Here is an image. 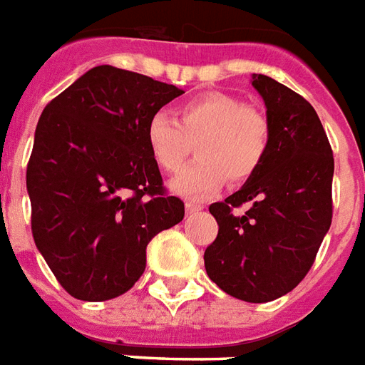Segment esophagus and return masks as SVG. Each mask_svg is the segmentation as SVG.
<instances>
[{
    "instance_id": "34e87169",
    "label": "esophagus",
    "mask_w": 365,
    "mask_h": 365,
    "mask_svg": "<svg viewBox=\"0 0 365 365\" xmlns=\"http://www.w3.org/2000/svg\"><path fill=\"white\" fill-rule=\"evenodd\" d=\"M201 205H197V202H191V201H187L185 202V212L187 214H193V212H197V210H201Z\"/></svg>"
}]
</instances>
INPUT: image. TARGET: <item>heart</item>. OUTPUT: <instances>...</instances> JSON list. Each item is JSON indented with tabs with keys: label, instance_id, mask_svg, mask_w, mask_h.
Listing matches in <instances>:
<instances>
[{
	"label": "heart",
	"instance_id": "b5f03b06",
	"mask_svg": "<svg viewBox=\"0 0 365 365\" xmlns=\"http://www.w3.org/2000/svg\"><path fill=\"white\" fill-rule=\"evenodd\" d=\"M149 155L166 174H176L197 145V163L170 182L185 199H205L230 183H243L260 168L269 147L268 118L239 97L208 91L178 107V120L155 113L145 124Z\"/></svg>",
	"mask_w": 365,
	"mask_h": 365
}]
</instances>
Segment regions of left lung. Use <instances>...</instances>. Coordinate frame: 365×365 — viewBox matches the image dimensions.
<instances>
[{
  "label": "left lung",
  "instance_id": "8db88e82",
  "mask_svg": "<svg viewBox=\"0 0 365 365\" xmlns=\"http://www.w3.org/2000/svg\"><path fill=\"white\" fill-rule=\"evenodd\" d=\"M269 124L260 168L226 201L210 205L218 235L205 250L208 277L245 302L287 294L312 268L333 218V151L304 97L264 74H252ZM245 202V215L232 210Z\"/></svg>",
  "mask_w": 365,
  "mask_h": 365
}]
</instances>
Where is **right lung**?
Wrapping results in <instances>:
<instances>
[{"label":"right lung","mask_w":365,"mask_h":365,"mask_svg":"<svg viewBox=\"0 0 365 365\" xmlns=\"http://www.w3.org/2000/svg\"><path fill=\"white\" fill-rule=\"evenodd\" d=\"M183 90L101 65L49 101L36 126L26 189L32 235L74 299L101 302L133 287L147 245L185 208L166 195L145 124Z\"/></svg>","instance_id":"obj_1"}]
</instances>
